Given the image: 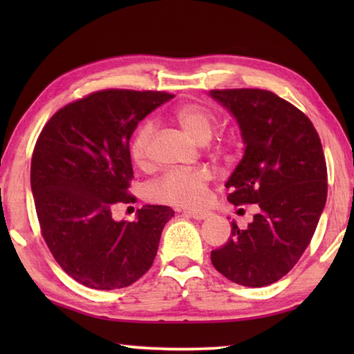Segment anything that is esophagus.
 <instances>
[{"label": "esophagus", "mask_w": 354, "mask_h": 354, "mask_svg": "<svg viewBox=\"0 0 354 354\" xmlns=\"http://www.w3.org/2000/svg\"><path fill=\"white\" fill-rule=\"evenodd\" d=\"M184 214L189 215V217H192V218H195V220H205V218L209 217V215H211L206 211H184Z\"/></svg>", "instance_id": "34e87169"}]
</instances>
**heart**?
I'll use <instances>...</instances> for the list:
<instances>
[{"label": "heart", "mask_w": 354, "mask_h": 354, "mask_svg": "<svg viewBox=\"0 0 354 354\" xmlns=\"http://www.w3.org/2000/svg\"><path fill=\"white\" fill-rule=\"evenodd\" d=\"M185 133L196 142L206 143L217 128V117L200 104H183L173 113ZM154 123L151 120L143 122L131 139L129 153L137 165L147 164L149 142L154 136ZM209 173L203 169L171 170L149 184L148 194L156 201L169 203L175 206H198L205 200L207 190Z\"/></svg>", "instance_id": "heart-1"}]
</instances>
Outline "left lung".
Wrapping results in <instances>:
<instances>
[{
  "label": "left lung",
  "instance_id": "8db88e82",
  "mask_svg": "<svg viewBox=\"0 0 354 354\" xmlns=\"http://www.w3.org/2000/svg\"><path fill=\"white\" fill-rule=\"evenodd\" d=\"M209 95L237 118L245 154L226 181L227 201L257 205L248 227L212 250L214 267L236 284L263 287L289 273L308 248L328 194L320 137L304 113L262 88Z\"/></svg>",
  "mask_w": 354,
  "mask_h": 354
}]
</instances>
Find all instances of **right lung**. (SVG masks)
Instances as JSON below:
<instances>
[{"instance_id": "add662e5", "label": "right lung", "mask_w": 354, "mask_h": 354, "mask_svg": "<svg viewBox=\"0 0 354 354\" xmlns=\"http://www.w3.org/2000/svg\"><path fill=\"white\" fill-rule=\"evenodd\" d=\"M175 95L153 91L93 92L64 106L41 129L31 160L40 232L62 270L98 290L143 277L175 211L147 205L136 221H115L113 207L134 203L129 139L139 122Z\"/></svg>"}]
</instances>
